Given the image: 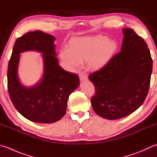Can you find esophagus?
Segmentation results:
<instances>
[{"instance_id": "obj_1", "label": "esophagus", "mask_w": 157, "mask_h": 157, "mask_svg": "<svg viewBox=\"0 0 157 157\" xmlns=\"http://www.w3.org/2000/svg\"><path fill=\"white\" fill-rule=\"evenodd\" d=\"M79 79H80L81 81L87 80V77L85 75H84V74L80 73V74H79Z\"/></svg>"}]
</instances>
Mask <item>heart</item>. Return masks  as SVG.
Masks as SVG:
<instances>
[{
    "label": "heart",
    "instance_id": "obj_1",
    "mask_svg": "<svg viewBox=\"0 0 157 157\" xmlns=\"http://www.w3.org/2000/svg\"><path fill=\"white\" fill-rule=\"evenodd\" d=\"M117 50V42L104 36L75 37L68 42L59 56L71 69L85 62L89 70L99 71L112 60Z\"/></svg>",
    "mask_w": 157,
    "mask_h": 157
}]
</instances>
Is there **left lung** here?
<instances>
[{"instance_id": "8db88e82", "label": "left lung", "mask_w": 157, "mask_h": 157, "mask_svg": "<svg viewBox=\"0 0 157 157\" xmlns=\"http://www.w3.org/2000/svg\"><path fill=\"white\" fill-rule=\"evenodd\" d=\"M121 52L88 76L95 88L91 104L97 115L114 120L138 109L149 90L152 59L147 45L130 28H124Z\"/></svg>"}]
</instances>
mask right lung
Segmentation results:
<instances>
[{
  "label": "right lung",
  "instance_id": "1",
  "mask_svg": "<svg viewBox=\"0 0 157 157\" xmlns=\"http://www.w3.org/2000/svg\"><path fill=\"white\" fill-rule=\"evenodd\" d=\"M55 39L39 30L24 34L16 40L8 65L7 88L11 100L22 116L36 123L59 121L66 113L69 95L79 84L78 75L59 66ZM31 50L43 53L44 73L38 84L27 88L19 80L17 67L19 53Z\"/></svg>",
  "mask_w": 157,
  "mask_h": 157
}]
</instances>
